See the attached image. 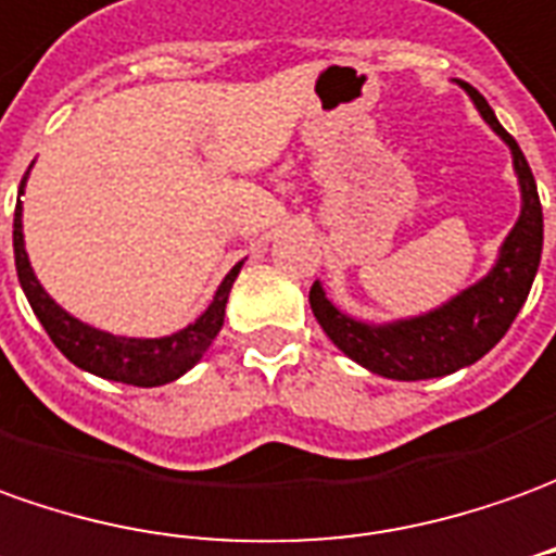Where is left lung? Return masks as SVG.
<instances>
[{"mask_svg": "<svg viewBox=\"0 0 556 556\" xmlns=\"http://www.w3.org/2000/svg\"><path fill=\"white\" fill-rule=\"evenodd\" d=\"M463 90L472 96L490 129L511 148L520 184V217L515 229L505 236L493 269L445 305L393 324H363L348 317L327 300L320 281H315L308 293L317 324L332 344L369 372L396 381L442 378L484 357L518 317L542 260V202L530 163L520 154L518 141L496 121L488 99L469 84H463Z\"/></svg>", "mask_w": 556, "mask_h": 556, "instance_id": "obj_1", "label": "left lung"}]
</instances>
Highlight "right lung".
Returning a JSON list of instances; mask_svg holds the SVG:
<instances>
[{"label": "right lung", "instance_id": "obj_1", "mask_svg": "<svg viewBox=\"0 0 556 556\" xmlns=\"http://www.w3.org/2000/svg\"><path fill=\"white\" fill-rule=\"evenodd\" d=\"M21 181V197H23ZM23 205L17 202L14 208V266H17V278H21L23 293L33 305V312L41 320L45 332L51 336V342L66 354L78 369L93 372L109 381H121V384H132V388H160L175 378H181L187 369H193L202 354L212 348L214 336L224 327V315H227V300L232 281L239 275L241 263H236L229 275L220 281L217 293H214L212 305L190 324V327L178 329L163 339H126V336H111L102 329L80 324L78 317L63 312L56 302L45 293V287L38 285L36 271L29 266V256L23 248Z\"/></svg>", "mask_w": 556, "mask_h": 556}]
</instances>
